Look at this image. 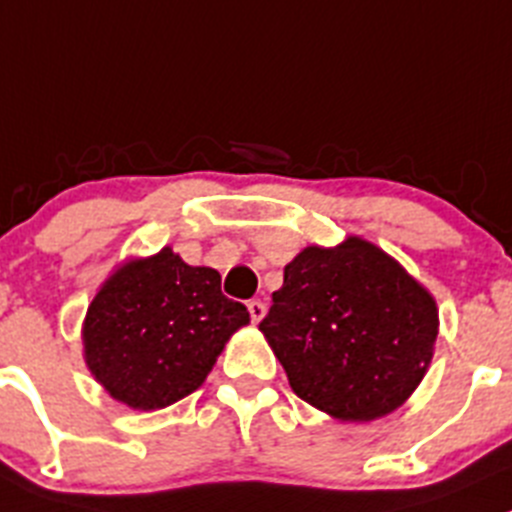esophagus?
<instances>
[{
  "label": "esophagus",
  "mask_w": 512,
  "mask_h": 512,
  "mask_svg": "<svg viewBox=\"0 0 512 512\" xmlns=\"http://www.w3.org/2000/svg\"><path fill=\"white\" fill-rule=\"evenodd\" d=\"M248 314H251V321H253V324H259V321L264 319V316H266V306H264V301H259V299L248 301Z\"/></svg>",
  "instance_id": "esophagus-1"
}]
</instances>
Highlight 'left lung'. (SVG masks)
I'll list each match as a JSON object with an SVG mask.
<instances>
[{"instance_id": "1", "label": "left lung", "mask_w": 512, "mask_h": 512, "mask_svg": "<svg viewBox=\"0 0 512 512\" xmlns=\"http://www.w3.org/2000/svg\"><path fill=\"white\" fill-rule=\"evenodd\" d=\"M437 304L392 256L359 236L306 246L259 324L291 389L344 422L397 410L427 372Z\"/></svg>"}]
</instances>
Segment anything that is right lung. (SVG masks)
Returning a JSON list of instances; mask_svg holds the SVG:
<instances>
[{
  "instance_id": "1",
  "label": "right lung",
  "mask_w": 512,
  "mask_h": 512,
  "mask_svg": "<svg viewBox=\"0 0 512 512\" xmlns=\"http://www.w3.org/2000/svg\"><path fill=\"white\" fill-rule=\"evenodd\" d=\"M246 306L221 291V274L188 266L165 246L118 266L87 306L85 362L107 394L133 410H163L196 392Z\"/></svg>"
}]
</instances>
